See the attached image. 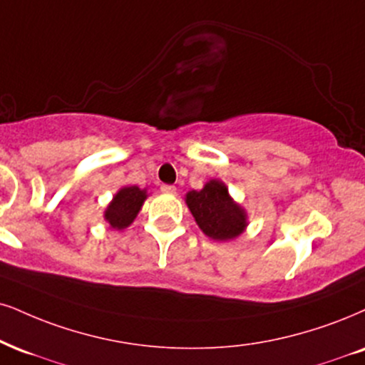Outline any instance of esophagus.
Returning <instances> with one entry per match:
<instances>
[{
	"mask_svg": "<svg viewBox=\"0 0 365 365\" xmlns=\"http://www.w3.org/2000/svg\"><path fill=\"white\" fill-rule=\"evenodd\" d=\"M160 191L165 192V195H175V186H173V184H162Z\"/></svg>",
	"mask_w": 365,
	"mask_h": 365,
	"instance_id": "esophagus-1",
	"label": "esophagus"
}]
</instances>
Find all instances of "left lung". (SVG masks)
Masks as SVG:
<instances>
[{
    "mask_svg": "<svg viewBox=\"0 0 365 365\" xmlns=\"http://www.w3.org/2000/svg\"><path fill=\"white\" fill-rule=\"evenodd\" d=\"M186 205L205 235L218 242L232 240L244 233L247 213L228 195V187L218 179H211L201 191H190Z\"/></svg>",
    "mask_w": 365,
    "mask_h": 365,
    "instance_id": "8db88e82",
    "label": "left lung"
}]
</instances>
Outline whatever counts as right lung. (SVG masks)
Listing matches in <instances>:
<instances>
[{
  "mask_svg": "<svg viewBox=\"0 0 365 365\" xmlns=\"http://www.w3.org/2000/svg\"><path fill=\"white\" fill-rule=\"evenodd\" d=\"M145 200L147 190H140L137 186L121 187L105 210V220L110 223L111 228L123 230L128 225H132Z\"/></svg>",
  "mask_w": 365,
  "mask_h": 365,
  "instance_id": "1",
  "label": "right lung"
}]
</instances>
